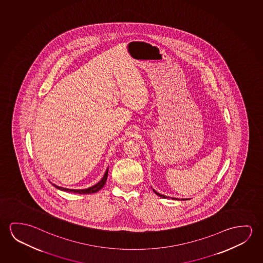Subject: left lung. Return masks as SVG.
<instances>
[{
	"instance_id": "8db88e82",
	"label": "left lung",
	"mask_w": 263,
	"mask_h": 263,
	"mask_svg": "<svg viewBox=\"0 0 263 263\" xmlns=\"http://www.w3.org/2000/svg\"><path fill=\"white\" fill-rule=\"evenodd\" d=\"M153 191H154V192H155V193H156V194L158 195V197H161V198H167V197H166V196H164V195L159 194V193H158V192H157V191H156V190H153ZM173 199H178V198H173ZM182 200H184V199H182Z\"/></svg>"
}]
</instances>
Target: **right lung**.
Returning <instances> with one entry per match:
<instances>
[{
	"instance_id": "right-lung-1",
	"label": "right lung",
	"mask_w": 263,
	"mask_h": 263,
	"mask_svg": "<svg viewBox=\"0 0 263 263\" xmlns=\"http://www.w3.org/2000/svg\"><path fill=\"white\" fill-rule=\"evenodd\" d=\"M107 176H108V167L105 171L104 177L102 178L101 180L96 184L95 186H90L88 189H85V190H69V189H65V187H61V186H57L53 184V186H55L58 190H63V191H66V192H73V193H77V194H92V193H96L97 191L101 190L103 186H105V182L107 179Z\"/></svg>"
}]
</instances>
